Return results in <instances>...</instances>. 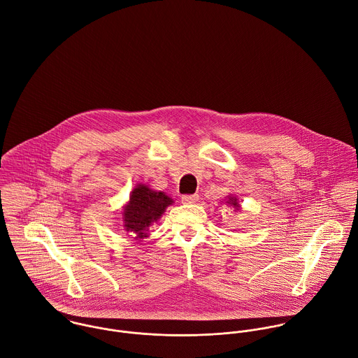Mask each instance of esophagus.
I'll return each instance as SVG.
<instances>
[{
	"instance_id": "1",
	"label": "esophagus",
	"mask_w": 358,
	"mask_h": 358,
	"mask_svg": "<svg viewBox=\"0 0 358 358\" xmlns=\"http://www.w3.org/2000/svg\"><path fill=\"white\" fill-rule=\"evenodd\" d=\"M199 201V194H186L182 197L183 204H194Z\"/></svg>"
}]
</instances>
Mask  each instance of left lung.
<instances>
[{
	"instance_id": "left-lung-1",
	"label": "left lung",
	"mask_w": 358,
	"mask_h": 358,
	"mask_svg": "<svg viewBox=\"0 0 358 358\" xmlns=\"http://www.w3.org/2000/svg\"><path fill=\"white\" fill-rule=\"evenodd\" d=\"M224 203H226V205L231 206V208H233L234 210H237V212H241V209H243V206L238 203V197H237L236 194H231V193H230L229 196H226Z\"/></svg>"
}]
</instances>
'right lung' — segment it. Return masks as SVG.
Returning a JSON list of instances; mask_svg holds the SVG:
<instances>
[{
	"mask_svg": "<svg viewBox=\"0 0 358 358\" xmlns=\"http://www.w3.org/2000/svg\"><path fill=\"white\" fill-rule=\"evenodd\" d=\"M173 200L164 192L154 190L148 183L136 185L129 199L120 212L124 231L129 233L138 243L150 236V227L159 220L165 209Z\"/></svg>",
	"mask_w": 358,
	"mask_h": 358,
	"instance_id": "obj_1",
	"label": "right lung"
}]
</instances>
